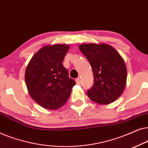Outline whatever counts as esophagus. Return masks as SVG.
<instances>
[{"label": "esophagus", "instance_id": "esophagus-1", "mask_svg": "<svg viewBox=\"0 0 148 148\" xmlns=\"http://www.w3.org/2000/svg\"><path fill=\"white\" fill-rule=\"evenodd\" d=\"M76 84H78V85H80V84H81V80H80V78H77V79H76Z\"/></svg>", "mask_w": 148, "mask_h": 148}]
</instances>
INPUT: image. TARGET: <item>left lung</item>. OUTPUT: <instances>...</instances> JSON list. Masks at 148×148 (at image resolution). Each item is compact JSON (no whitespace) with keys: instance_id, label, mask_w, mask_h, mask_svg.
I'll use <instances>...</instances> for the list:
<instances>
[{"instance_id":"left-lung-1","label":"left lung","mask_w":148,"mask_h":148,"mask_svg":"<svg viewBox=\"0 0 148 148\" xmlns=\"http://www.w3.org/2000/svg\"><path fill=\"white\" fill-rule=\"evenodd\" d=\"M79 48L88 60L94 75V86L88 90V96L100 104L113 102L126 86L124 60L112 46L106 44H84Z\"/></svg>"}]
</instances>
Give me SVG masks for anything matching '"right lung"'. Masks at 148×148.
Segmentation results:
<instances>
[{
  "mask_svg": "<svg viewBox=\"0 0 148 148\" xmlns=\"http://www.w3.org/2000/svg\"><path fill=\"white\" fill-rule=\"evenodd\" d=\"M68 44L46 45L30 60L25 73V84L32 98L48 110H56L65 104L75 82L63 66Z\"/></svg>",
  "mask_w": 148,
  "mask_h": 148,
  "instance_id": "right-lung-1",
  "label": "right lung"
}]
</instances>
